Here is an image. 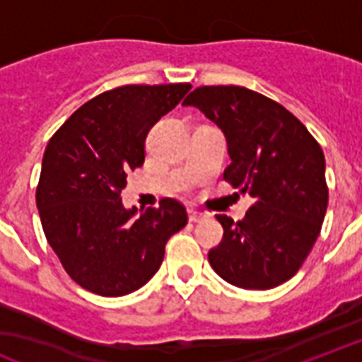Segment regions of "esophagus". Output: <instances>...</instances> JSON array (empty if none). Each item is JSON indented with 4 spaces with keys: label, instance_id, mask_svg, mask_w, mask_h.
I'll return each mask as SVG.
<instances>
[{
    "label": "esophagus",
    "instance_id": "1",
    "mask_svg": "<svg viewBox=\"0 0 362 362\" xmlns=\"http://www.w3.org/2000/svg\"><path fill=\"white\" fill-rule=\"evenodd\" d=\"M187 218H189V222H201V220L205 218V214H201V212L189 209V211H187Z\"/></svg>",
    "mask_w": 362,
    "mask_h": 362
}]
</instances>
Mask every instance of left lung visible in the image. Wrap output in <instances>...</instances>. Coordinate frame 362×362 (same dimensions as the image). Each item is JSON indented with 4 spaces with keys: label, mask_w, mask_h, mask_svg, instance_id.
<instances>
[{
    "label": "left lung",
    "mask_w": 362,
    "mask_h": 362,
    "mask_svg": "<svg viewBox=\"0 0 362 362\" xmlns=\"http://www.w3.org/2000/svg\"><path fill=\"white\" fill-rule=\"evenodd\" d=\"M184 106L224 132L231 159L224 180L255 199L239 222L216 216L224 239L209 252L212 269L248 291L285 283L308 258L327 214L321 146L288 110L245 87H199Z\"/></svg>",
    "instance_id": "obj_1"
}]
</instances>
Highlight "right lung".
Instances as JSON below:
<instances>
[{
    "mask_svg": "<svg viewBox=\"0 0 362 362\" xmlns=\"http://www.w3.org/2000/svg\"><path fill=\"white\" fill-rule=\"evenodd\" d=\"M192 89L125 85L83 104L49 140L35 203L66 273L100 296H125L161 267L169 237L187 224L186 209L163 199L146 212L127 209V173L142 167L146 136Z\"/></svg>",
    "mask_w": 362,
    "mask_h": 362,
    "instance_id": "add662e5",
    "label": "right lung"
}]
</instances>
